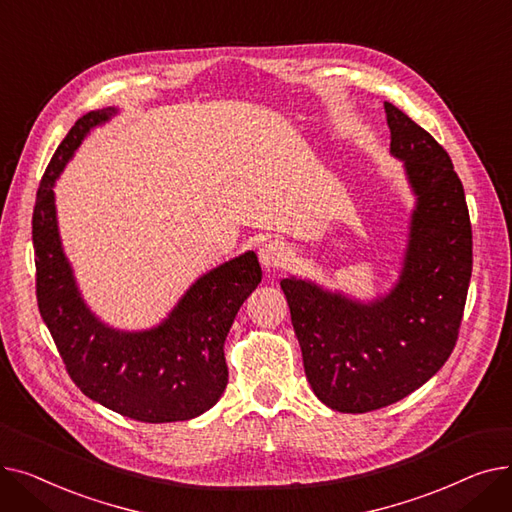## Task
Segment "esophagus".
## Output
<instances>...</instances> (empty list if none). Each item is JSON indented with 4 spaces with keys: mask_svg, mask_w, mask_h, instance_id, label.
<instances>
[{
    "mask_svg": "<svg viewBox=\"0 0 512 512\" xmlns=\"http://www.w3.org/2000/svg\"><path fill=\"white\" fill-rule=\"evenodd\" d=\"M290 257H292V251L282 240H267L259 249V261L263 265V270L267 272L280 270V267H284L290 261Z\"/></svg>",
    "mask_w": 512,
    "mask_h": 512,
    "instance_id": "esophagus-1",
    "label": "esophagus"
}]
</instances>
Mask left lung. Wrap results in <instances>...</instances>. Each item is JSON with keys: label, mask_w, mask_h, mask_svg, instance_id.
<instances>
[{"label": "left lung", "mask_w": 512, "mask_h": 512, "mask_svg": "<svg viewBox=\"0 0 512 512\" xmlns=\"http://www.w3.org/2000/svg\"><path fill=\"white\" fill-rule=\"evenodd\" d=\"M390 155L415 199L394 284L357 299L309 278L280 282L307 382L326 407L367 413L398 402L440 371L459 336L473 267L463 184L438 141L384 103Z\"/></svg>", "instance_id": "left-lung-1"}]
</instances>
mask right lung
<instances>
[{
    "mask_svg": "<svg viewBox=\"0 0 512 512\" xmlns=\"http://www.w3.org/2000/svg\"><path fill=\"white\" fill-rule=\"evenodd\" d=\"M118 114L120 107H103L78 118L43 174L33 213L39 311L85 396L145 423L195 419L226 390L224 342L261 267L253 251L220 263L145 330L114 328L89 307L62 245L53 186L91 130Z\"/></svg>",
    "mask_w": 512,
    "mask_h": 512,
    "instance_id": "right-lung-1",
    "label": "right lung"
}]
</instances>
